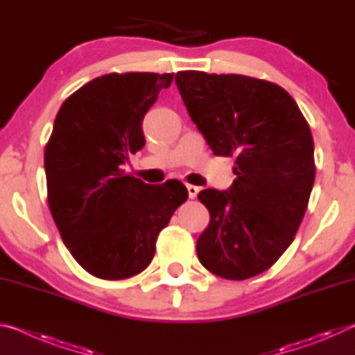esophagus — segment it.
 Wrapping results in <instances>:
<instances>
[{
	"label": "esophagus",
	"instance_id": "obj_1",
	"mask_svg": "<svg viewBox=\"0 0 355 355\" xmlns=\"http://www.w3.org/2000/svg\"><path fill=\"white\" fill-rule=\"evenodd\" d=\"M186 189H188V196L189 199H196L197 194H199V186H194V184H186Z\"/></svg>",
	"mask_w": 355,
	"mask_h": 355
}]
</instances>
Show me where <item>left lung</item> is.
<instances>
[{
	"label": "left lung",
	"instance_id": "1",
	"mask_svg": "<svg viewBox=\"0 0 355 355\" xmlns=\"http://www.w3.org/2000/svg\"><path fill=\"white\" fill-rule=\"evenodd\" d=\"M175 83L213 153L236 158L230 188L199 192L209 224L197 257L219 277H254L288 249L307 209L315 182L307 120L285 89L264 80L186 70Z\"/></svg>",
	"mask_w": 355,
	"mask_h": 355
}]
</instances>
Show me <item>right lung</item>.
<instances>
[{
  "mask_svg": "<svg viewBox=\"0 0 355 355\" xmlns=\"http://www.w3.org/2000/svg\"><path fill=\"white\" fill-rule=\"evenodd\" d=\"M173 73H110L64 101L45 148L48 205L65 248L89 274L142 272L159 232L188 199L180 182L152 186L123 171L146 146L142 120Z\"/></svg>",
  "mask_w": 355,
  "mask_h": 355,
  "instance_id": "right-lung-1",
  "label": "right lung"
}]
</instances>
